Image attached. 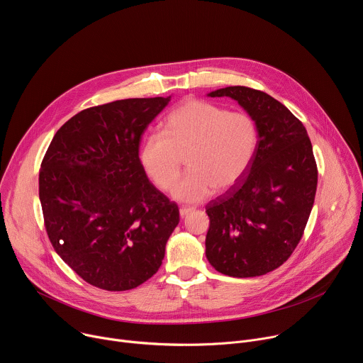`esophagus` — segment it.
Wrapping results in <instances>:
<instances>
[{
  "label": "esophagus",
  "mask_w": 363,
  "mask_h": 363,
  "mask_svg": "<svg viewBox=\"0 0 363 363\" xmlns=\"http://www.w3.org/2000/svg\"><path fill=\"white\" fill-rule=\"evenodd\" d=\"M194 211V208H186V206H182V208L179 210V217L181 218H185L189 213H192Z\"/></svg>",
  "instance_id": "34e87169"
}]
</instances>
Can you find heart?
<instances>
[{"label":"heart","instance_id":"obj_1","mask_svg":"<svg viewBox=\"0 0 363 363\" xmlns=\"http://www.w3.org/2000/svg\"><path fill=\"white\" fill-rule=\"evenodd\" d=\"M257 146V126L245 112H228L214 103L188 99L165 119V135L149 132L139 147V161L161 189H171L181 172V155L189 172L174 189V198L198 202L216 189L233 188L248 171Z\"/></svg>","mask_w":363,"mask_h":363}]
</instances>
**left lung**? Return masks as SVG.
<instances>
[{
	"mask_svg": "<svg viewBox=\"0 0 363 363\" xmlns=\"http://www.w3.org/2000/svg\"><path fill=\"white\" fill-rule=\"evenodd\" d=\"M210 97H231L252 118L257 146L245 175L206 205L205 255L230 277H257L280 267L298 244L312 213L318 168L303 123L270 94L230 86Z\"/></svg>",
	"mask_w": 363,
	"mask_h": 363,
	"instance_id": "1",
	"label": "left lung"
}]
</instances>
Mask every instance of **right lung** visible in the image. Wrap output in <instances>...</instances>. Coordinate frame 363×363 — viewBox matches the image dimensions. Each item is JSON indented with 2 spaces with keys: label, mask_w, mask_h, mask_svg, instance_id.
<instances>
[{
  "label": "right lung",
  "mask_w": 363,
  "mask_h": 363,
  "mask_svg": "<svg viewBox=\"0 0 363 363\" xmlns=\"http://www.w3.org/2000/svg\"><path fill=\"white\" fill-rule=\"evenodd\" d=\"M169 100L125 99L82 111L44 155L38 194L48 238L99 289L123 291L150 279L179 223L178 205L139 161L142 135Z\"/></svg>",
  "instance_id": "add662e5"
}]
</instances>
